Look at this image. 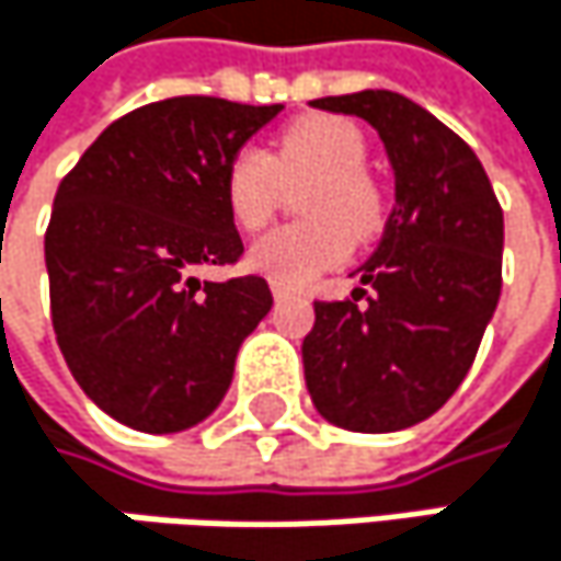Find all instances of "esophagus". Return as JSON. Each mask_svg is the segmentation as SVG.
Returning <instances> with one entry per match:
<instances>
[{
  "label": "esophagus",
  "instance_id": "1",
  "mask_svg": "<svg viewBox=\"0 0 561 561\" xmlns=\"http://www.w3.org/2000/svg\"><path fill=\"white\" fill-rule=\"evenodd\" d=\"M273 295H276V301H285V298H291V295H298L291 285H282V282H273Z\"/></svg>",
  "mask_w": 561,
  "mask_h": 561
}]
</instances>
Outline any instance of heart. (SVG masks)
Segmentation results:
<instances>
[{"label":"heart","mask_w":561,"mask_h":561,"mask_svg":"<svg viewBox=\"0 0 561 561\" xmlns=\"http://www.w3.org/2000/svg\"><path fill=\"white\" fill-rule=\"evenodd\" d=\"M367 139L341 116H301L279 133L270 152L240 149L224 178L227 210L247 233L263 230L282 201V184L311 181L298 194L308 220L285 224L250 250V266L282 285H305L341 266L354 240L367 243L387 227V194L367 171Z\"/></svg>","instance_id":"b5f03b06"}]
</instances>
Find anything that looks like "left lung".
Wrapping results in <instances>:
<instances>
[{
	"mask_svg": "<svg viewBox=\"0 0 561 561\" xmlns=\"http://www.w3.org/2000/svg\"><path fill=\"white\" fill-rule=\"evenodd\" d=\"M367 119L396 171L377 253L354 273L364 288L314 301L301 341L314 409L347 432H399L461 387L501 298L504 210L471 146L392 90L311 100Z\"/></svg>",
	"mask_w": 561,
	"mask_h": 561,
	"instance_id": "1",
	"label": "left lung"
}]
</instances>
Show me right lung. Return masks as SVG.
Masks as SVG:
<instances>
[{
  "label": "right lung",
  "mask_w": 561,
  "mask_h": 561,
  "mask_svg": "<svg viewBox=\"0 0 561 561\" xmlns=\"http://www.w3.org/2000/svg\"><path fill=\"white\" fill-rule=\"evenodd\" d=\"M279 110L220 96L146 103L57 184L45 233L57 347L80 390L129 428L165 435L207 419L243 337L273 308L263 276L194 273L243 256L224 178Z\"/></svg>",
  "instance_id": "obj_1"
}]
</instances>
